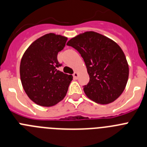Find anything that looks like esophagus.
<instances>
[{
	"mask_svg": "<svg viewBox=\"0 0 147 147\" xmlns=\"http://www.w3.org/2000/svg\"><path fill=\"white\" fill-rule=\"evenodd\" d=\"M73 78H74V79H75V80L78 79V72H74Z\"/></svg>",
	"mask_w": 147,
	"mask_h": 147,
	"instance_id": "34e87169",
	"label": "esophagus"
}]
</instances>
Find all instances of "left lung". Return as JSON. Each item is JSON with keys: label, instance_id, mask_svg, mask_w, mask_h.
<instances>
[{"label": "left lung", "instance_id": "left-lung-1", "mask_svg": "<svg viewBox=\"0 0 147 147\" xmlns=\"http://www.w3.org/2000/svg\"><path fill=\"white\" fill-rule=\"evenodd\" d=\"M67 46L80 53L90 80L83 90L90 99L107 105L117 99L127 84L129 68L118 45L105 35L89 31L69 40Z\"/></svg>", "mask_w": 147, "mask_h": 147}]
</instances>
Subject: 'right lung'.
I'll return each instance as SVG.
<instances>
[{
	"label": "right lung",
	"instance_id": "right-lung-1",
	"mask_svg": "<svg viewBox=\"0 0 147 147\" xmlns=\"http://www.w3.org/2000/svg\"><path fill=\"white\" fill-rule=\"evenodd\" d=\"M67 38L49 33L34 41L20 63V78L29 98L42 107L54 106L65 97L72 75L57 68L61 65L57 54L64 48Z\"/></svg>",
	"mask_w": 147,
	"mask_h": 147
}]
</instances>
